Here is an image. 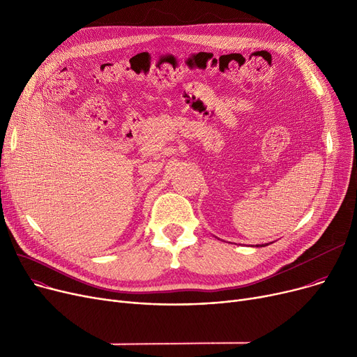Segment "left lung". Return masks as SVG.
<instances>
[{"mask_svg":"<svg viewBox=\"0 0 357 357\" xmlns=\"http://www.w3.org/2000/svg\"><path fill=\"white\" fill-rule=\"evenodd\" d=\"M261 246H268V245H261Z\"/></svg>","mask_w":357,"mask_h":357,"instance_id":"obj_1","label":"left lung"}]
</instances>
